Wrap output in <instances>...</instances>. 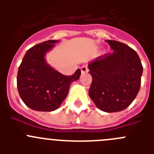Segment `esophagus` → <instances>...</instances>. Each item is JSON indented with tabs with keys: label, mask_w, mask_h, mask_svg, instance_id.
<instances>
[{
	"label": "esophagus",
	"mask_w": 154,
	"mask_h": 154,
	"mask_svg": "<svg viewBox=\"0 0 154 154\" xmlns=\"http://www.w3.org/2000/svg\"><path fill=\"white\" fill-rule=\"evenodd\" d=\"M88 71H89V69H88V67H87L86 65H83V66H82L81 67V72L82 74L88 72Z\"/></svg>",
	"instance_id": "obj_1"
}]
</instances>
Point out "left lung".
Returning a JSON list of instances; mask_svg holds the SVG:
<instances>
[{"instance_id": "left-lung-1", "label": "left lung", "mask_w": 154, "mask_h": 154, "mask_svg": "<svg viewBox=\"0 0 154 154\" xmlns=\"http://www.w3.org/2000/svg\"><path fill=\"white\" fill-rule=\"evenodd\" d=\"M113 50L89 63L92 77L89 97L106 112H119L135 99L141 84L143 66L136 51L124 43L106 40Z\"/></svg>"}]
</instances>
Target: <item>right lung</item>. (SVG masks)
Masks as SVG:
<instances>
[{"mask_svg": "<svg viewBox=\"0 0 154 154\" xmlns=\"http://www.w3.org/2000/svg\"><path fill=\"white\" fill-rule=\"evenodd\" d=\"M58 41L48 40L27 51L18 68L17 86L22 101L31 109L51 112L60 106L68 95L71 83L81 75H64L46 62V53Z\"/></svg>", "mask_w": 154, "mask_h": 154, "instance_id": "right-lung-1", "label": "right lung"}]
</instances>
